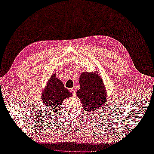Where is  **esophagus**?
<instances>
[{
    "instance_id": "1",
    "label": "esophagus",
    "mask_w": 154,
    "mask_h": 154,
    "mask_svg": "<svg viewBox=\"0 0 154 154\" xmlns=\"http://www.w3.org/2000/svg\"><path fill=\"white\" fill-rule=\"evenodd\" d=\"M70 92H71L73 96H76V90L74 88H71L70 89Z\"/></svg>"
}]
</instances>
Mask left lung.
<instances>
[{
	"label": "left lung",
	"instance_id": "left-lung-1",
	"mask_svg": "<svg viewBox=\"0 0 154 154\" xmlns=\"http://www.w3.org/2000/svg\"><path fill=\"white\" fill-rule=\"evenodd\" d=\"M97 74L85 72L79 78L80 88L76 94L83 109L88 112L103 106L106 98L104 83Z\"/></svg>",
	"mask_w": 154,
	"mask_h": 154
}]
</instances>
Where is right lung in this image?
Returning <instances> with one entry per match:
<instances>
[{
    "label": "right lung",
    "mask_w": 154,
    "mask_h": 154,
    "mask_svg": "<svg viewBox=\"0 0 154 154\" xmlns=\"http://www.w3.org/2000/svg\"><path fill=\"white\" fill-rule=\"evenodd\" d=\"M71 96L72 93L64 87L63 83L57 78L54 74L48 81L47 87L42 92V99L44 105L49 107V110H53V112H58L63 100Z\"/></svg>",
    "instance_id": "add662e5"
}]
</instances>
